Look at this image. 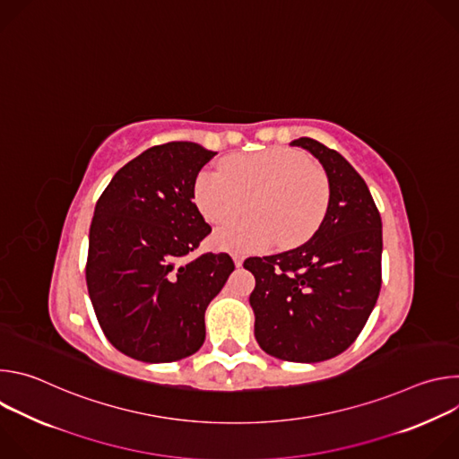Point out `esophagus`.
I'll use <instances>...</instances> for the list:
<instances>
[{
    "label": "esophagus",
    "mask_w": 459,
    "mask_h": 459,
    "mask_svg": "<svg viewBox=\"0 0 459 459\" xmlns=\"http://www.w3.org/2000/svg\"><path fill=\"white\" fill-rule=\"evenodd\" d=\"M232 259H234V265H236V267H241V265H243V255L234 254V255H232Z\"/></svg>",
    "instance_id": "34e87169"
}]
</instances>
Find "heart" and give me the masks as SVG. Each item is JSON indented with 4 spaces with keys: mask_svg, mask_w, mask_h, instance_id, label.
Wrapping results in <instances>:
<instances>
[{
    "mask_svg": "<svg viewBox=\"0 0 459 459\" xmlns=\"http://www.w3.org/2000/svg\"><path fill=\"white\" fill-rule=\"evenodd\" d=\"M250 207V216L214 232L218 248L250 254L281 241L294 248L321 227L331 204V185L308 156L287 147L238 154L223 170H204L194 183V204L214 225L227 223Z\"/></svg>",
    "mask_w": 459,
    "mask_h": 459,
    "instance_id": "obj_1",
    "label": "heart"
}]
</instances>
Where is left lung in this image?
<instances>
[{
  "instance_id": "left-lung-1",
  "label": "left lung",
  "mask_w": 459,
  "mask_h": 459,
  "mask_svg": "<svg viewBox=\"0 0 459 459\" xmlns=\"http://www.w3.org/2000/svg\"><path fill=\"white\" fill-rule=\"evenodd\" d=\"M323 165L331 204L317 232L301 247L243 267L255 278L250 294L254 336L267 354L296 363L331 359L359 336L381 289V216L354 167L323 143H290Z\"/></svg>"
}]
</instances>
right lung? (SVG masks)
I'll return each mask as SVG.
<instances>
[{
    "mask_svg": "<svg viewBox=\"0 0 459 459\" xmlns=\"http://www.w3.org/2000/svg\"><path fill=\"white\" fill-rule=\"evenodd\" d=\"M214 156L192 142L147 149L96 204L87 289L103 334L128 358L170 363L205 342V310L234 271L225 252L186 259L211 234L192 198Z\"/></svg>",
    "mask_w": 459,
    "mask_h": 459,
    "instance_id": "add662e5",
    "label": "right lung"
}]
</instances>
